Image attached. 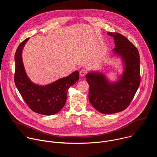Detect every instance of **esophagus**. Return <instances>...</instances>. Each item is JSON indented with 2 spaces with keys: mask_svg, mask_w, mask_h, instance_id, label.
Here are the masks:
<instances>
[{
  "mask_svg": "<svg viewBox=\"0 0 157 157\" xmlns=\"http://www.w3.org/2000/svg\"><path fill=\"white\" fill-rule=\"evenodd\" d=\"M87 73V71L85 70V69H82L79 72V74L81 75V76H84Z\"/></svg>",
  "mask_w": 157,
  "mask_h": 157,
  "instance_id": "1",
  "label": "esophagus"
}]
</instances>
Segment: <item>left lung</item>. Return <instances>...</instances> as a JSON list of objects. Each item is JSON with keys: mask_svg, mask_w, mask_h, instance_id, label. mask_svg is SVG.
Masks as SVG:
<instances>
[{"mask_svg": "<svg viewBox=\"0 0 157 157\" xmlns=\"http://www.w3.org/2000/svg\"><path fill=\"white\" fill-rule=\"evenodd\" d=\"M114 37L113 52L124 62V72L118 81L110 82L104 75L98 72L86 76L89 85V100L102 114H114L125 110L130 104L140 83V56L137 48L124 35L108 32Z\"/></svg>", "mask_w": 157, "mask_h": 157, "instance_id": "left-lung-1", "label": "left lung"}]
</instances>
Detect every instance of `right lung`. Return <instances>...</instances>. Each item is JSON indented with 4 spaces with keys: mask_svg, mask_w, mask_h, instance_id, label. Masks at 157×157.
<instances>
[{
    "mask_svg": "<svg viewBox=\"0 0 157 157\" xmlns=\"http://www.w3.org/2000/svg\"><path fill=\"white\" fill-rule=\"evenodd\" d=\"M29 40V38L25 39L19 44L15 54V86L25 103L35 113L46 116L55 114L64 107L68 89L78 81L79 73L76 71L45 86L33 83L26 74L21 58L22 50Z\"/></svg>",
    "mask_w": 157,
    "mask_h": 157,
    "instance_id": "right-lung-1",
    "label": "right lung"
}]
</instances>
